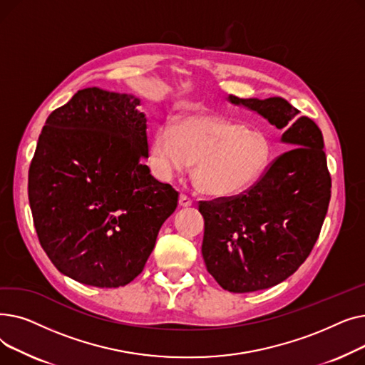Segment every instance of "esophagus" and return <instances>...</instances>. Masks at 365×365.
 I'll return each instance as SVG.
<instances>
[{
  "label": "esophagus",
  "instance_id": "esophagus-1",
  "mask_svg": "<svg viewBox=\"0 0 365 365\" xmlns=\"http://www.w3.org/2000/svg\"><path fill=\"white\" fill-rule=\"evenodd\" d=\"M179 205L180 207H190V205H192V200H190L186 195H180L179 197Z\"/></svg>",
  "mask_w": 365,
  "mask_h": 365
}]
</instances>
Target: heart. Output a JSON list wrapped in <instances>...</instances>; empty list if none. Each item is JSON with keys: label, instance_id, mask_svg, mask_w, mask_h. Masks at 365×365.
<instances>
[{"label": "heart", "instance_id": "obj_1", "mask_svg": "<svg viewBox=\"0 0 365 365\" xmlns=\"http://www.w3.org/2000/svg\"><path fill=\"white\" fill-rule=\"evenodd\" d=\"M269 158L271 140L262 128L217 113L161 123L150 138V161L160 176L168 179L195 161L198 187L217 198L244 192L262 176Z\"/></svg>", "mask_w": 365, "mask_h": 365}]
</instances>
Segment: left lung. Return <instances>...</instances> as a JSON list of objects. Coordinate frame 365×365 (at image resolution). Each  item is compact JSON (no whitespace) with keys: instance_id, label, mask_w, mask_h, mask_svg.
<instances>
[{"instance_id":"1","label":"left lung","mask_w":365,"mask_h":365,"mask_svg":"<svg viewBox=\"0 0 365 365\" xmlns=\"http://www.w3.org/2000/svg\"><path fill=\"white\" fill-rule=\"evenodd\" d=\"M227 101L282 130L287 152L244 194L201 201L202 257L222 289L250 293L293 275L312 252L329 210L331 178L318 125L282 98Z\"/></svg>"}]
</instances>
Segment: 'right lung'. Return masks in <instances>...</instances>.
<instances>
[{"instance_id": "right-lung-1", "label": "right lung", "mask_w": 365, "mask_h": 365, "mask_svg": "<svg viewBox=\"0 0 365 365\" xmlns=\"http://www.w3.org/2000/svg\"><path fill=\"white\" fill-rule=\"evenodd\" d=\"M133 94L83 88L53 110L29 167L41 247L63 275L115 289L150 256L179 194L150 175L146 115Z\"/></svg>"}]
</instances>
